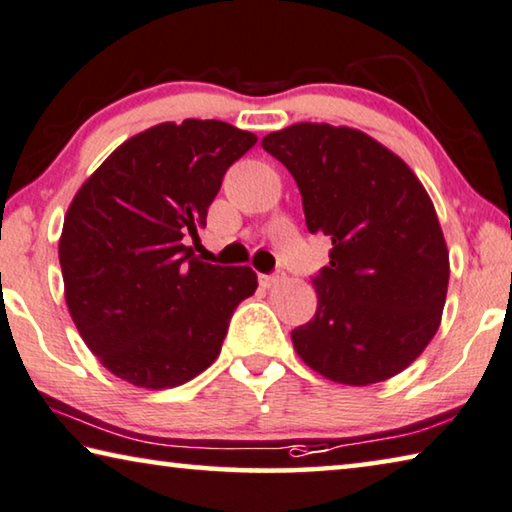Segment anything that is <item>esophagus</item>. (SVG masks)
Masks as SVG:
<instances>
[{"label":"esophagus","instance_id":"1","mask_svg":"<svg viewBox=\"0 0 512 512\" xmlns=\"http://www.w3.org/2000/svg\"><path fill=\"white\" fill-rule=\"evenodd\" d=\"M280 280H282V275H259V285L266 287V289L275 287Z\"/></svg>","mask_w":512,"mask_h":512}]
</instances>
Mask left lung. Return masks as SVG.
I'll list each match as a JSON object with an SVG mask.
<instances>
[{
	"label": "left lung",
	"instance_id": "obj_1",
	"mask_svg": "<svg viewBox=\"0 0 512 512\" xmlns=\"http://www.w3.org/2000/svg\"><path fill=\"white\" fill-rule=\"evenodd\" d=\"M262 148L294 175L307 230L332 241L312 285L316 314L291 332L307 367L364 387L396 376L431 344L449 287V250L412 168L353 127L296 123Z\"/></svg>",
	"mask_w": 512,
	"mask_h": 512
}]
</instances>
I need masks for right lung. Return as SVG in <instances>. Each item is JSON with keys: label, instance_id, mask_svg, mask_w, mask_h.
<instances>
[{"label": "right lung", "instance_id": "1", "mask_svg": "<svg viewBox=\"0 0 512 512\" xmlns=\"http://www.w3.org/2000/svg\"><path fill=\"white\" fill-rule=\"evenodd\" d=\"M255 143L223 120L159 123L79 186L59 239L63 294L81 339L116 378L177 387L221 353L257 273L202 262L184 237L205 227L225 170Z\"/></svg>", "mask_w": 512, "mask_h": 512}]
</instances>
